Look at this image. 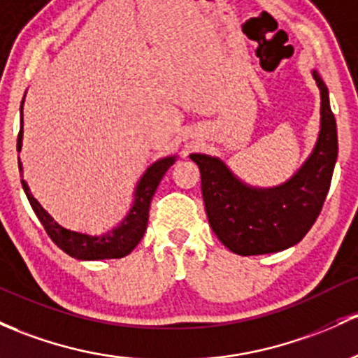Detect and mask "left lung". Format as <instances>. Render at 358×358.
I'll return each mask as SVG.
<instances>
[{
	"instance_id": "8db88e82",
	"label": "left lung",
	"mask_w": 358,
	"mask_h": 358,
	"mask_svg": "<svg viewBox=\"0 0 358 358\" xmlns=\"http://www.w3.org/2000/svg\"><path fill=\"white\" fill-rule=\"evenodd\" d=\"M312 75L321 90V131L306 163L283 185L255 189L240 182L220 157L190 154L201 169L210 228L235 254H271L295 245L321 213L336 164L338 134L328 87L317 71Z\"/></svg>"
}]
</instances>
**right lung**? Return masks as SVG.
<instances>
[{
	"label": "right lung",
	"instance_id": "obj_1",
	"mask_svg": "<svg viewBox=\"0 0 358 358\" xmlns=\"http://www.w3.org/2000/svg\"><path fill=\"white\" fill-rule=\"evenodd\" d=\"M22 104H24V101H22ZM22 137H24V118H20V131H18L17 138L18 152H20L22 149ZM175 159L176 156H169L164 157V159L156 161L154 164H150L148 171H145L144 176L141 178V182H138L137 189H135L134 208L130 209L129 216L120 223V227H116L115 229H111V231L99 236L85 235V233L71 231V229L59 227L50 214L44 210L43 206L32 197L25 180H22V187H24L25 195H27L36 216L39 217L41 224L46 229V233L50 235L52 242L62 248L63 252H66V254L75 259H82V261L120 259L129 255L130 252L137 247V243L141 242L142 236H144L145 228H148L149 208L150 201H152V195L154 192H156L157 185H159L161 178L164 176V173L168 171L169 166H173ZM18 168H20L22 171L20 157H18Z\"/></svg>",
	"mask_w": 358,
	"mask_h": 358
}]
</instances>
